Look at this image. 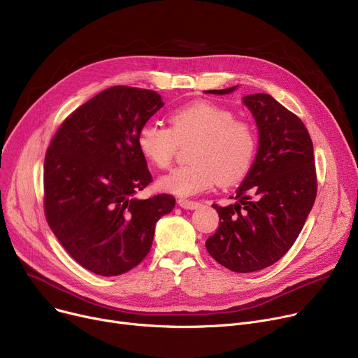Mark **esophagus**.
<instances>
[{
    "mask_svg": "<svg viewBox=\"0 0 358 358\" xmlns=\"http://www.w3.org/2000/svg\"><path fill=\"white\" fill-rule=\"evenodd\" d=\"M178 206L181 208H185V210H196L197 207H200V203L192 201V200H185V199H180L178 200Z\"/></svg>",
    "mask_w": 358,
    "mask_h": 358,
    "instance_id": "34e87169",
    "label": "esophagus"
}]
</instances>
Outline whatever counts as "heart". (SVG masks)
<instances>
[{
    "mask_svg": "<svg viewBox=\"0 0 358 358\" xmlns=\"http://www.w3.org/2000/svg\"><path fill=\"white\" fill-rule=\"evenodd\" d=\"M169 122L170 129L147 122L136 135L141 155L157 169H166L178 145L194 141L188 152L192 162L158 180L162 192L181 197L196 196L219 181L222 185L239 182L252 169L255 131L249 124L234 119L230 110L200 101L174 109Z\"/></svg>",
    "mask_w": 358,
    "mask_h": 358,
    "instance_id": "obj_1",
    "label": "heart"
}]
</instances>
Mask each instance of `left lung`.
<instances>
[{
	"mask_svg": "<svg viewBox=\"0 0 358 358\" xmlns=\"http://www.w3.org/2000/svg\"><path fill=\"white\" fill-rule=\"evenodd\" d=\"M237 86L206 90L227 94ZM243 105L259 131V147L236 201L213 204L220 224L206 249L224 268L249 273L278 262L295 243L317 196L314 145L301 119L268 93L248 94Z\"/></svg>",
	"mask_w": 358,
	"mask_h": 358,
	"instance_id": "left-lung-1",
	"label": "left lung"
}]
</instances>
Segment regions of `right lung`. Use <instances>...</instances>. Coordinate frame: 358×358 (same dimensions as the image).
Instances as JSON below:
<instances>
[{"mask_svg": "<svg viewBox=\"0 0 358 358\" xmlns=\"http://www.w3.org/2000/svg\"><path fill=\"white\" fill-rule=\"evenodd\" d=\"M162 106L154 90L105 89L66 117L45 152L47 223L93 273L117 276L139 265L157 222L176 206L170 194L135 197L152 181L136 135Z\"/></svg>", "mask_w": 358, "mask_h": 358, "instance_id": "right-lung-1", "label": "right lung"}]
</instances>
